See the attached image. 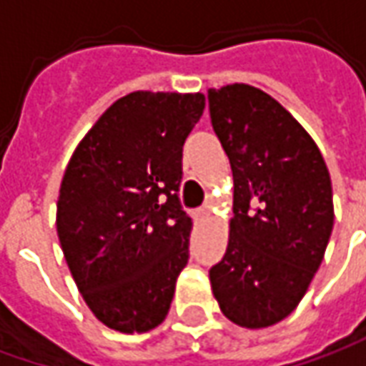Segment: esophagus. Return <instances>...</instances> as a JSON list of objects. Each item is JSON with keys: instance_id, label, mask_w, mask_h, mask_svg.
I'll list each match as a JSON object with an SVG mask.
<instances>
[{"instance_id": "esophagus-1", "label": "esophagus", "mask_w": 366, "mask_h": 366, "mask_svg": "<svg viewBox=\"0 0 366 366\" xmlns=\"http://www.w3.org/2000/svg\"><path fill=\"white\" fill-rule=\"evenodd\" d=\"M207 215H209V212H207V207H198V209L194 212V219H196V222H198V223H202V222H206Z\"/></svg>"}]
</instances>
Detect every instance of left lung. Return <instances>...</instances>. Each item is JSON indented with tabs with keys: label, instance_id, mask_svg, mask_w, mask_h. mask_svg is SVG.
<instances>
[{
	"label": "left lung",
	"instance_id": "1",
	"mask_svg": "<svg viewBox=\"0 0 366 366\" xmlns=\"http://www.w3.org/2000/svg\"><path fill=\"white\" fill-rule=\"evenodd\" d=\"M209 115L233 170V217L209 270L223 315L262 330L290 315L333 229L330 170L306 129L249 84L209 88Z\"/></svg>",
	"mask_w": 366,
	"mask_h": 366
}]
</instances>
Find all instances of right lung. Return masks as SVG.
I'll return each instance as SVG.
<instances>
[{
    "mask_svg": "<svg viewBox=\"0 0 366 366\" xmlns=\"http://www.w3.org/2000/svg\"><path fill=\"white\" fill-rule=\"evenodd\" d=\"M204 107L199 92H131L102 113L64 170L60 247L109 330L144 333L170 310L192 231L178 199L182 147Z\"/></svg>",
    "mask_w": 366,
    "mask_h": 366,
    "instance_id": "obj_1",
    "label": "right lung"
}]
</instances>
